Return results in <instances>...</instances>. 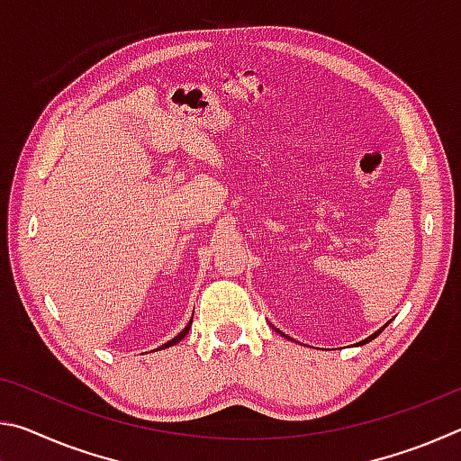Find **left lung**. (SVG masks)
I'll use <instances>...</instances> for the list:
<instances>
[{"label":"left lung","instance_id":"obj_1","mask_svg":"<svg viewBox=\"0 0 461 461\" xmlns=\"http://www.w3.org/2000/svg\"><path fill=\"white\" fill-rule=\"evenodd\" d=\"M388 323H390V321H388ZM388 323H386V325H388ZM386 325H384V327H386ZM272 327H275V325H272ZM384 327H380V330H378V331H374V333L370 335V338H366V339H362L360 343H368V341H372L374 338H378V335H380L382 331H384ZM275 330H276V327H275ZM276 331H278V330H276ZM280 333H283V331H280ZM283 335H285V333H283ZM285 338H288V335H285ZM288 339H291V338H288Z\"/></svg>","mask_w":461,"mask_h":461}]
</instances>
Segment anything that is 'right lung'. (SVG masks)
Segmentation results:
<instances>
[{
  "label": "right lung",
  "mask_w": 461,
  "mask_h": 461,
  "mask_svg": "<svg viewBox=\"0 0 461 461\" xmlns=\"http://www.w3.org/2000/svg\"><path fill=\"white\" fill-rule=\"evenodd\" d=\"M191 323H193V319H191V321H189V325H186V327H185V330H183L181 333H178V335H175V338H173V339H170V341H167V343H162V346H160V348H156V352H158V349H167V348H170V346H175V343H178V341H181V339L185 338V335H186V333H189V330H191Z\"/></svg>",
  "instance_id": "obj_1"
}]
</instances>
